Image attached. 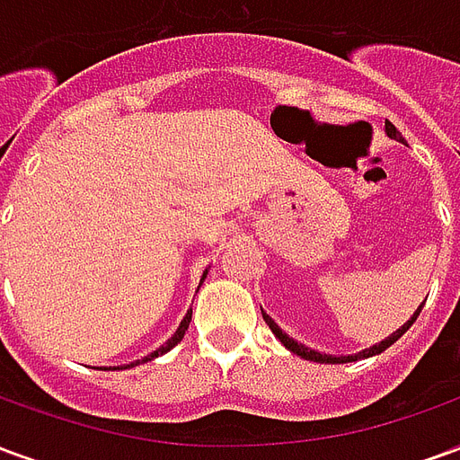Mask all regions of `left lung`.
I'll return each mask as SVG.
<instances>
[{"label":"left lung","mask_w":460,"mask_h":460,"mask_svg":"<svg viewBox=\"0 0 460 460\" xmlns=\"http://www.w3.org/2000/svg\"><path fill=\"white\" fill-rule=\"evenodd\" d=\"M385 130H386V135L392 137V140L404 142V137H402V132L396 130L394 125H392V122H389V120L385 122ZM421 308H424V305H419V308H416L414 315H411V320H406V323H404V325H402V328L396 330V332H392V335H389V338H386V340H382L379 345L369 347V349H362V352H357V355H347V357L323 355V352H315V349H310V347L298 345L296 340L288 338V335H286V332H283V330H280L279 325L273 323V318H270V315H266L263 310H261V313H263V320H266V325H269V328H270V332H273V335H276V338H279L280 342H283V345L288 347V349H290V352H293V355H300V357H303V359H310V362H325V365H342V362H355V359H365V357H372V355H379V352H385L386 347L394 345L396 340L402 338V335H404L406 330H409V328H411V325H414L416 318H419V313H421Z\"/></svg>","instance_id":"left-lung-1"}]
</instances>
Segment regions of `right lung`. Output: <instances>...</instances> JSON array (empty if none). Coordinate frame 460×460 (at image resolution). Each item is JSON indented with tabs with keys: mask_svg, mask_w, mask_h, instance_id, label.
Listing matches in <instances>:
<instances>
[{
	"mask_svg": "<svg viewBox=\"0 0 460 460\" xmlns=\"http://www.w3.org/2000/svg\"><path fill=\"white\" fill-rule=\"evenodd\" d=\"M204 279H207V270H204V276H201V283H204ZM201 283H199V286H201ZM190 320H191V310H187V315H184V320H181V323H180V328H177V332H174V335H172V338L167 340L164 345L157 347L155 352H150V355H147V357H142V359H137V362H130V365H125V367H115V369H128V367L142 365V362H150V359H155V357H160V355H164V352H170L172 347L177 345V342H180V340L184 338V332H187V328H190Z\"/></svg>",
	"mask_w": 460,
	"mask_h": 460,
	"instance_id": "right-lung-1",
	"label": "right lung"
}]
</instances>
